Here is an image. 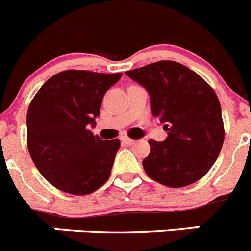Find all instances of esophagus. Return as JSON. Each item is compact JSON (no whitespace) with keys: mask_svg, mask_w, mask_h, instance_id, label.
I'll return each mask as SVG.
<instances>
[{"mask_svg":"<svg viewBox=\"0 0 251 251\" xmlns=\"http://www.w3.org/2000/svg\"><path fill=\"white\" fill-rule=\"evenodd\" d=\"M122 142L126 143V145H133L134 140H132V138H128V137H122Z\"/></svg>","mask_w":251,"mask_h":251,"instance_id":"34e87169","label":"esophagus"}]
</instances>
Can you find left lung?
<instances>
[{
  "instance_id": "obj_1",
  "label": "left lung",
  "mask_w": 251,
  "mask_h": 251,
  "mask_svg": "<svg viewBox=\"0 0 251 251\" xmlns=\"http://www.w3.org/2000/svg\"><path fill=\"white\" fill-rule=\"evenodd\" d=\"M126 74L149 91L152 115L168 138L150 140L142 161L152 180L169 188L198 181L217 160L225 140L218 98L202 77L184 64L160 61Z\"/></svg>"
}]
</instances>
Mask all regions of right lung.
Listing matches in <instances>:
<instances>
[{
	"instance_id": "add662e5",
	"label": "right lung",
	"mask_w": 251,
	"mask_h": 251,
	"mask_svg": "<svg viewBox=\"0 0 251 251\" xmlns=\"http://www.w3.org/2000/svg\"><path fill=\"white\" fill-rule=\"evenodd\" d=\"M122 74L67 70L54 75L27 109V150L40 174L62 192L86 196L110 176L121 141L94 136L102 98Z\"/></svg>"
}]
</instances>
